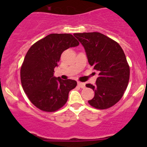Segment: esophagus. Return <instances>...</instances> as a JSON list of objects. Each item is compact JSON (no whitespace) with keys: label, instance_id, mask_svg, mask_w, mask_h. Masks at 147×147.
Returning <instances> with one entry per match:
<instances>
[{"label":"esophagus","instance_id":"34e87169","mask_svg":"<svg viewBox=\"0 0 147 147\" xmlns=\"http://www.w3.org/2000/svg\"><path fill=\"white\" fill-rule=\"evenodd\" d=\"M78 86H79L80 87H81V88H82V89L85 88V83L81 82H78Z\"/></svg>","mask_w":147,"mask_h":147}]
</instances>
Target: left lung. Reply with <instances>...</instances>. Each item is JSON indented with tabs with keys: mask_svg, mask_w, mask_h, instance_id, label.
<instances>
[{
	"mask_svg": "<svg viewBox=\"0 0 147 147\" xmlns=\"http://www.w3.org/2000/svg\"><path fill=\"white\" fill-rule=\"evenodd\" d=\"M84 47L89 64L98 72L95 85L86 87L94 90L88 102L100 109L111 107L120 100L128 85L129 67L122 48L115 40L97 32L75 33Z\"/></svg>",
	"mask_w": 147,
	"mask_h": 147,
	"instance_id": "8db88e82",
	"label": "left lung"
}]
</instances>
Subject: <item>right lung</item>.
Instances as JSON below:
<instances>
[{
	"label": "right lung",
	"mask_w": 147,
	"mask_h": 147,
	"mask_svg": "<svg viewBox=\"0 0 147 147\" xmlns=\"http://www.w3.org/2000/svg\"><path fill=\"white\" fill-rule=\"evenodd\" d=\"M71 34L53 33L35 42L28 50L20 69L23 88L30 102L45 112L64 106L69 92L77 86L72 80L54 77L63 51L79 45Z\"/></svg>",
	"instance_id": "add662e5"
}]
</instances>
